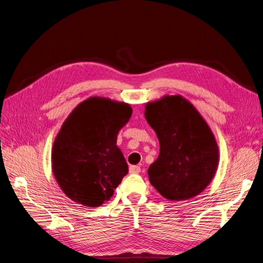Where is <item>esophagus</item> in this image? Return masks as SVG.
<instances>
[{"instance_id": "1", "label": "esophagus", "mask_w": 263, "mask_h": 263, "mask_svg": "<svg viewBox=\"0 0 263 263\" xmlns=\"http://www.w3.org/2000/svg\"><path fill=\"white\" fill-rule=\"evenodd\" d=\"M129 171H130V173H140L141 168L139 166H130Z\"/></svg>"}]
</instances>
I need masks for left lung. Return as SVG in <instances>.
<instances>
[{
  "instance_id": "left-lung-1",
  "label": "left lung",
  "mask_w": 263,
  "mask_h": 263,
  "mask_svg": "<svg viewBox=\"0 0 263 263\" xmlns=\"http://www.w3.org/2000/svg\"><path fill=\"white\" fill-rule=\"evenodd\" d=\"M144 115L160 145L158 158L148 168L151 184L168 200L197 196L219 164V147L210 126L181 95L147 103Z\"/></svg>"
}]
</instances>
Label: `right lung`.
<instances>
[{
  "instance_id": "1",
  "label": "right lung",
  "mask_w": 263,
  "mask_h": 263,
  "mask_svg": "<svg viewBox=\"0 0 263 263\" xmlns=\"http://www.w3.org/2000/svg\"><path fill=\"white\" fill-rule=\"evenodd\" d=\"M132 115L129 104L93 96L67 117L52 148V170L65 195L100 207L128 173L117 135Z\"/></svg>"
}]
</instances>
